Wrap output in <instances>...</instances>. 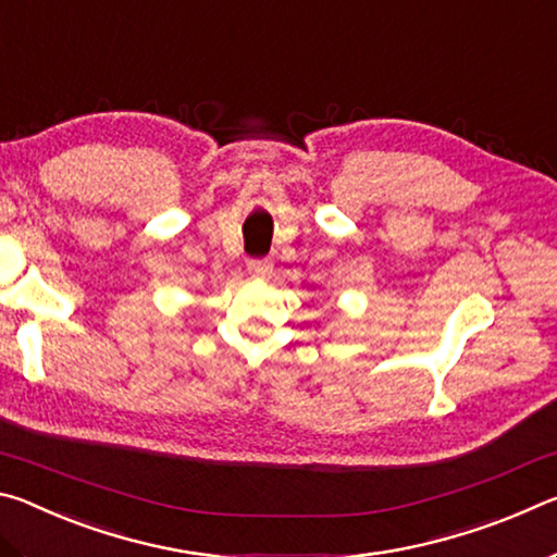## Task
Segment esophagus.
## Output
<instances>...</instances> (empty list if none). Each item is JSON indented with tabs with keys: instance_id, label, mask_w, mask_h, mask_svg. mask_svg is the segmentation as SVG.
<instances>
[{
	"instance_id": "esophagus-1",
	"label": "esophagus",
	"mask_w": 557,
	"mask_h": 557,
	"mask_svg": "<svg viewBox=\"0 0 557 557\" xmlns=\"http://www.w3.org/2000/svg\"><path fill=\"white\" fill-rule=\"evenodd\" d=\"M248 272L252 280H268L272 275V262L270 260H250Z\"/></svg>"
}]
</instances>
